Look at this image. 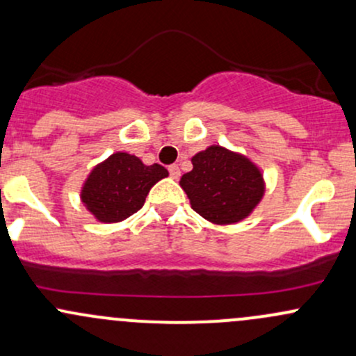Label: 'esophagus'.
Listing matches in <instances>:
<instances>
[{
  "label": "esophagus",
  "instance_id": "1",
  "mask_svg": "<svg viewBox=\"0 0 356 356\" xmlns=\"http://www.w3.org/2000/svg\"><path fill=\"white\" fill-rule=\"evenodd\" d=\"M169 174H170L172 179L181 177V169H179V165H175V163H174V165H170L169 167Z\"/></svg>",
  "mask_w": 356,
  "mask_h": 356
}]
</instances>
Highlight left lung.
I'll use <instances>...</instances> for the list:
<instances>
[{"instance_id": "left-lung-1", "label": "left lung", "mask_w": 356, "mask_h": 356, "mask_svg": "<svg viewBox=\"0 0 356 356\" xmlns=\"http://www.w3.org/2000/svg\"><path fill=\"white\" fill-rule=\"evenodd\" d=\"M193 170L181 177L191 208L213 225H235L259 206L264 174L245 155L211 145L191 159Z\"/></svg>"}]
</instances>
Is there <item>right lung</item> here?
I'll use <instances>...</instances> for the list:
<instances>
[{
    "label": "right lung",
    "mask_w": 356,
    "mask_h": 356,
    "mask_svg": "<svg viewBox=\"0 0 356 356\" xmlns=\"http://www.w3.org/2000/svg\"><path fill=\"white\" fill-rule=\"evenodd\" d=\"M167 175L159 163L145 165L135 155L116 152L89 172L81 201L99 222H120L142 209L152 187Z\"/></svg>",
    "instance_id": "add662e5"
}]
</instances>
